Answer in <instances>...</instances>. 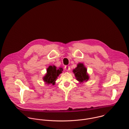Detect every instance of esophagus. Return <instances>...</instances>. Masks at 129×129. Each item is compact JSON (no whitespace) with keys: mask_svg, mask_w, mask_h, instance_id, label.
Listing matches in <instances>:
<instances>
[{"mask_svg":"<svg viewBox=\"0 0 129 129\" xmlns=\"http://www.w3.org/2000/svg\"><path fill=\"white\" fill-rule=\"evenodd\" d=\"M64 69H65V70L67 71H69L70 70V66H66L64 67Z\"/></svg>","mask_w":129,"mask_h":129,"instance_id":"obj_1","label":"esophagus"}]
</instances>
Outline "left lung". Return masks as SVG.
Masks as SVG:
<instances>
[{"instance_id": "8db88e82", "label": "left lung", "mask_w": 129, "mask_h": 129, "mask_svg": "<svg viewBox=\"0 0 129 129\" xmlns=\"http://www.w3.org/2000/svg\"><path fill=\"white\" fill-rule=\"evenodd\" d=\"M76 80L80 83L87 82L89 78V75L87 72V69L83 63H78L77 67L73 70Z\"/></svg>"}]
</instances>
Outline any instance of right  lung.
Masks as SVG:
<instances>
[{
    "label": "right lung",
    "instance_id": "add662e5",
    "mask_svg": "<svg viewBox=\"0 0 129 129\" xmlns=\"http://www.w3.org/2000/svg\"><path fill=\"white\" fill-rule=\"evenodd\" d=\"M63 71L62 68H57L55 66H49L47 69V73L43 77V79L47 85L52 84L55 85V81L59 75Z\"/></svg>",
    "mask_w": 129,
    "mask_h": 129
}]
</instances>
